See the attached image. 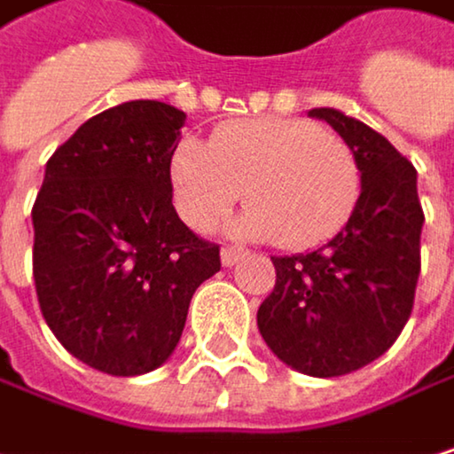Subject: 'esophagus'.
<instances>
[{"mask_svg":"<svg viewBox=\"0 0 454 454\" xmlns=\"http://www.w3.org/2000/svg\"><path fill=\"white\" fill-rule=\"evenodd\" d=\"M242 255H245V253H242L239 247H231V245H225V247L220 250V261H223V266H234Z\"/></svg>","mask_w":454,"mask_h":454,"instance_id":"obj_1","label":"esophagus"}]
</instances>
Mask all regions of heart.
Listing matches in <instances>:
<instances>
[{"label": "heart", "instance_id": "heart-1", "mask_svg": "<svg viewBox=\"0 0 454 454\" xmlns=\"http://www.w3.org/2000/svg\"><path fill=\"white\" fill-rule=\"evenodd\" d=\"M180 215L207 231L247 191L234 223L247 239L311 250L333 239L356 209L362 169L351 145L309 119H245L204 143L183 140L169 161Z\"/></svg>", "mask_w": 454, "mask_h": 454}]
</instances>
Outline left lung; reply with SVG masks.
Returning a JSON list of instances; mask_svg holds the SVG:
<instances>
[{"label":"left lung","instance_id":"8db88e82","mask_svg":"<svg viewBox=\"0 0 454 454\" xmlns=\"http://www.w3.org/2000/svg\"><path fill=\"white\" fill-rule=\"evenodd\" d=\"M351 145L362 193L325 247L271 258L277 285L258 309L269 348L311 378L356 372L402 335L420 277L418 172L380 132L335 108H314Z\"/></svg>","mask_w":454,"mask_h":454}]
</instances>
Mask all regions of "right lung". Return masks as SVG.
Segmentation results:
<instances>
[{
    "label": "right lung",
    "instance_id": "obj_1",
    "mask_svg": "<svg viewBox=\"0 0 454 454\" xmlns=\"http://www.w3.org/2000/svg\"><path fill=\"white\" fill-rule=\"evenodd\" d=\"M185 114L129 100L87 119L47 161L34 217V285L60 346L132 378L175 351L191 295L220 247L172 207L169 161Z\"/></svg>",
    "mask_w": 454,
    "mask_h": 454
}]
</instances>
